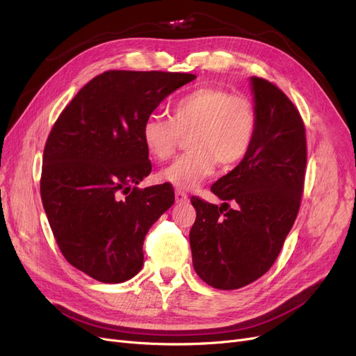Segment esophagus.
Instances as JSON below:
<instances>
[{"label": "esophagus", "instance_id": "1", "mask_svg": "<svg viewBox=\"0 0 356 356\" xmlns=\"http://www.w3.org/2000/svg\"><path fill=\"white\" fill-rule=\"evenodd\" d=\"M175 200H177V203H187L188 202V196H187V193L186 191H182V190H177L175 191Z\"/></svg>", "mask_w": 356, "mask_h": 356}]
</instances>
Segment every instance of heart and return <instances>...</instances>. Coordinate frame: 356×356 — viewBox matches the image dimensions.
Here are the masks:
<instances>
[{"label": "heart", "mask_w": 356, "mask_h": 356, "mask_svg": "<svg viewBox=\"0 0 356 356\" xmlns=\"http://www.w3.org/2000/svg\"><path fill=\"white\" fill-rule=\"evenodd\" d=\"M257 131L252 101L218 86H202L181 96L170 118L152 115L143 124V143L154 160L165 161L187 136L188 152L161 170L160 178L178 188H193L217 163L229 169L250 152Z\"/></svg>", "instance_id": "b5f03b06"}]
</instances>
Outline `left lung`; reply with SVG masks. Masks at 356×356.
<instances>
[{"mask_svg": "<svg viewBox=\"0 0 356 356\" xmlns=\"http://www.w3.org/2000/svg\"><path fill=\"white\" fill-rule=\"evenodd\" d=\"M257 131L241 163L211 187L221 207L191 197L193 267L217 289H238L273 266L297 218L307 161L306 129L296 105L275 86L251 77ZM229 201L235 203L230 209Z\"/></svg>", "mask_w": 356, "mask_h": 356, "instance_id": "obj_1", "label": "left lung"}]
</instances>
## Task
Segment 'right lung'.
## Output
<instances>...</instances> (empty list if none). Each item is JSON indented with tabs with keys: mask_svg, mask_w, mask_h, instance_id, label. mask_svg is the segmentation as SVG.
Wrapping results in <instances>:
<instances>
[{
	"mask_svg": "<svg viewBox=\"0 0 356 356\" xmlns=\"http://www.w3.org/2000/svg\"><path fill=\"white\" fill-rule=\"evenodd\" d=\"M195 79L105 71L51 127L42 154V207L62 255L96 281L120 284L141 270L145 234L175 202L170 184L136 187L152 172L143 124L166 96Z\"/></svg>",
	"mask_w": 356,
	"mask_h": 356,
	"instance_id": "add662e5",
	"label": "right lung"
}]
</instances>
